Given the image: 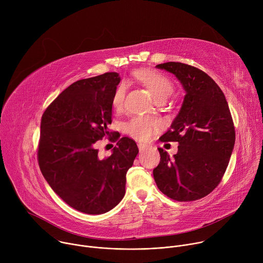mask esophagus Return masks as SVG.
I'll list each match as a JSON object with an SVG mask.
<instances>
[{
	"label": "esophagus",
	"instance_id": "esophagus-1",
	"mask_svg": "<svg viewBox=\"0 0 263 263\" xmlns=\"http://www.w3.org/2000/svg\"><path fill=\"white\" fill-rule=\"evenodd\" d=\"M148 146H149V145H148V144H145V143H141V142L138 143V148H139L140 152L144 151V149H146Z\"/></svg>",
	"mask_w": 263,
	"mask_h": 263
}]
</instances>
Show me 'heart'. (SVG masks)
Returning <instances> with one entry per match:
<instances>
[{"mask_svg":"<svg viewBox=\"0 0 263 263\" xmlns=\"http://www.w3.org/2000/svg\"><path fill=\"white\" fill-rule=\"evenodd\" d=\"M134 76L138 79L144 86L148 89L153 96L154 100L167 99L174 90V85L172 81L166 78L164 74L153 71V70H137ZM124 99V88L120 86L112 99V104L116 108H119L122 105ZM158 128V123L154 120L143 117L133 118L126 126L127 132L140 140H146L151 137Z\"/></svg>","mask_w":263,"mask_h":263,"instance_id":"obj_1","label":"heart"}]
</instances>
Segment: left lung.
Returning a JSON list of instances; mask_svg holds the SVG:
<instances>
[{
	"label": "left lung",
	"instance_id": "1",
	"mask_svg": "<svg viewBox=\"0 0 263 263\" xmlns=\"http://www.w3.org/2000/svg\"><path fill=\"white\" fill-rule=\"evenodd\" d=\"M178 79L185 96L171 128L161 141H178L171 157L158 147L160 162L153 175L168 198L196 201L220 182L235 143V129L228 103L218 85L203 70L181 62L156 65Z\"/></svg>",
	"mask_w": 263,
	"mask_h": 263
}]
</instances>
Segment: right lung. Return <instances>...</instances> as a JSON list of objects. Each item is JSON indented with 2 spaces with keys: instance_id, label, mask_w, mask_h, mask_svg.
Returning <instances> with one entry per match:
<instances>
[{
  "instance_id": "obj_1",
  "label": "right lung",
  "mask_w": 263,
  "mask_h": 263,
  "mask_svg": "<svg viewBox=\"0 0 263 263\" xmlns=\"http://www.w3.org/2000/svg\"><path fill=\"white\" fill-rule=\"evenodd\" d=\"M118 72L79 80L64 89L42 118L39 163L51 189L70 207L87 214L114 209L124 198L126 174L138 154L136 142L118 136L109 157L95 143L109 136Z\"/></svg>"
}]
</instances>
